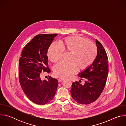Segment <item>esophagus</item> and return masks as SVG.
I'll list each match as a JSON object with an SVG mask.
<instances>
[{"mask_svg":"<svg viewBox=\"0 0 126 126\" xmlns=\"http://www.w3.org/2000/svg\"><path fill=\"white\" fill-rule=\"evenodd\" d=\"M64 80V78H59L58 79V82H61L62 81H63Z\"/></svg>","mask_w":126,"mask_h":126,"instance_id":"34e87169","label":"esophagus"}]
</instances>
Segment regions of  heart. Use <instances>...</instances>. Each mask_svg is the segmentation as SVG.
<instances>
[{"label": "heart", "mask_w": 126, "mask_h": 126, "mask_svg": "<svg viewBox=\"0 0 126 126\" xmlns=\"http://www.w3.org/2000/svg\"><path fill=\"white\" fill-rule=\"evenodd\" d=\"M60 45L52 43L47 52L48 59L52 62L60 60L64 51L70 52L69 62L61 61L54 66L55 75L66 78L71 76L78 68L85 69L94 61L97 54L96 45L87 39L75 36L66 38L60 42Z\"/></svg>", "instance_id": "1"}]
</instances>
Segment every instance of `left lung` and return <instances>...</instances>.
I'll return each instance as SVG.
<instances>
[{
  "instance_id": "8db88e82",
  "label": "left lung",
  "mask_w": 126,
  "mask_h": 126,
  "mask_svg": "<svg viewBox=\"0 0 126 126\" xmlns=\"http://www.w3.org/2000/svg\"><path fill=\"white\" fill-rule=\"evenodd\" d=\"M97 55L94 61L78 75L81 80L85 79L83 85L76 81L72 85V97L78 103L89 104L95 102L104 89L108 74V61L106 52L102 44L97 39Z\"/></svg>"
}]
</instances>
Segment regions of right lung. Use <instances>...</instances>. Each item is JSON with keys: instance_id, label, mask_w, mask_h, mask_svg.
<instances>
[{"instance_id": "right-lung-1", "label": "right lung", "mask_w": 126, "mask_h": 126, "mask_svg": "<svg viewBox=\"0 0 126 126\" xmlns=\"http://www.w3.org/2000/svg\"><path fill=\"white\" fill-rule=\"evenodd\" d=\"M57 34H39L22 50L19 63V81L27 97L32 102L45 105L54 97L58 85L56 79L40 78L42 71L50 72L48 65V49Z\"/></svg>"}]
</instances>
